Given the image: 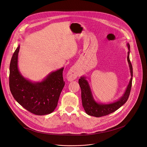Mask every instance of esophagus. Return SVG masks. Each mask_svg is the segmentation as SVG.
<instances>
[{
    "label": "esophagus",
    "mask_w": 147,
    "mask_h": 147,
    "mask_svg": "<svg viewBox=\"0 0 147 147\" xmlns=\"http://www.w3.org/2000/svg\"><path fill=\"white\" fill-rule=\"evenodd\" d=\"M78 71L76 69V67H72L71 68L67 74V79L69 81H72L77 78L78 76Z\"/></svg>",
    "instance_id": "esophagus-1"
}]
</instances>
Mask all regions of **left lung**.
<instances>
[{"label": "left lung", "mask_w": 147, "mask_h": 147, "mask_svg": "<svg viewBox=\"0 0 147 147\" xmlns=\"http://www.w3.org/2000/svg\"><path fill=\"white\" fill-rule=\"evenodd\" d=\"M129 52L127 53V61L130 67V70L131 78L129 82V85L125 90L123 95L118 99V100L109 104L99 103H97L94 99L89 84L86 80V77L82 76L78 80L79 85L81 90V99L82 107L84 109L86 113L88 115L95 117H102L107 116L112 113L120 108L122 105L127 102L131 91L132 85V78H133V67L130 60V45L127 44Z\"/></svg>", "instance_id": "1"}]
</instances>
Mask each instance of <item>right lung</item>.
<instances>
[{"label": "right lung", "instance_id": "1", "mask_svg": "<svg viewBox=\"0 0 147 147\" xmlns=\"http://www.w3.org/2000/svg\"><path fill=\"white\" fill-rule=\"evenodd\" d=\"M20 45L14 52L10 64L9 86L16 100L30 112L45 115L54 111L65 86L64 68L50 73L41 82H32L20 74L18 69Z\"/></svg>", "mask_w": 147, "mask_h": 147}]
</instances>
